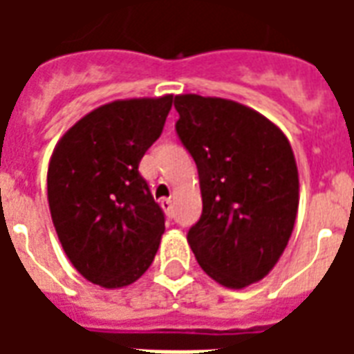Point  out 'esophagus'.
Returning <instances> with one entry per match:
<instances>
[{
  "mask_svg": "<svg viewBox=\"0 0 354 354\" xmlns=\"http://www.w3.org/2000/svg\"><path fill=\"white\" fill-rule=\"evenodd\" d=\"M172 205H174V201H172V199H162L161 201V207H162V210L167 212V216H172Z\"/></svg>",
  "mask_w": 354,
  "mask_h": 354,
  "instance_id": "34e87169",
  "label": "esophagus"
}]
</instances>
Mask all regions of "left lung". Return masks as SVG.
Instances as JSON below:
<instances>
[{"mask_svg": "<svg viewBox=\"0 0 354 354\" xmlns=\"http://www.w3.org/2000/svg\"><path fill=\"white\" fill-rule=\"evenodd\" d=\"M174 108L203 197L187 243L210 279L246 288L273 269L294 231L299 178L292 146L277 124L239 102L178 94Z\"/></svg>", "mask_w": 354, "mask_h": 354, "instance_id": "obj_1", "label": "left lung"}]
</instances>
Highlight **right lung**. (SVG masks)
Here are the masks:
<instances>
[{"instance_id": "1", "label": "right lung", "mask_w": 354, "mask_h": 354, "mask_svg": "<svg viewBox=\"0 0 354 354\" xmlns=\"http://www.w3.org/2000/svg\"><path fill=\"white\" fill-rule=\"evenodd\" d=\"M172 108V94L115 100L58 140L47 172L50 218L68 260L102 288H123L151 266L165 214L138 165Z\"/></svg>"}]
</instances>
